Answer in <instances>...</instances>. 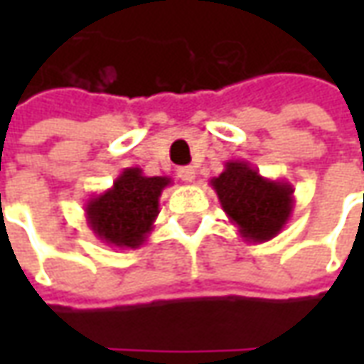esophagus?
<instances>
[{
    "mask_svg": "<svg viewBox=\"0 0 364 364\" xmlns=\"http://www.w3.org/2000/svg\"><path fill=\"white\" fill-rule=\"evenodd\" d=\"M177 177L185 183H193L195 177H197V171H195V167H179L177 169Z\"/></svg>",
    "mask_w": 364,
    "mask_h": 364,
    "instance_id": "34e87169",
    "label": "esophagus"
}]
</instances>
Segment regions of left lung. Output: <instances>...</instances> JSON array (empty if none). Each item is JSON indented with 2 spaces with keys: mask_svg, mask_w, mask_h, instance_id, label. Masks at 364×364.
I'll return each mask as SVG.
<instances>
[{
  "mask_svg": "<svg viewBox=\"0 0 364 364\" xmlns=\"http://www.w3.org/2000/svg\"><path fill=\"white\" fill-rule=\"evenodd\" d=\"M210 187L218 195L222 210L237 226L245 242L263 244L273 240L292 216V185L263 177L247 161H226L224 171L210 179Z\"/></svg>",
  "mask_w": 364,
  "mask_h": 364,
  "instance_id": "left-lung-1",
  "label": "left lung"
}]
</instances>
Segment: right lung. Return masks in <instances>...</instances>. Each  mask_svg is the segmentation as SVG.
I'll return each instance as SVG.
<instances>
[{
    "instance_id": "right-lung-1",
    "label": "right lung",
    "mask_w": 364,
    "mask_h": 364,
    "mask_svg": "<svg viewBox=\"0 0 364 364\" xmlns=\"http://www.w3.org/2000/svg\"><path fill=\"white\" fill-rule=\"evenodd\" d=\"M169 177H148L140 167H127L111 189L85 203L87 226L101 242L120 250H136L146 242L159 214L161 191Z\"/></svg>"
}]
</instances>
